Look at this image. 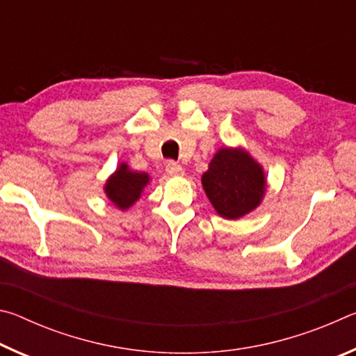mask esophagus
Segmentation results:
<instances>
[{"label": "esophagus", "mask_w": 356, "mask_h": 356, "mask_svg": "<svg viewBox=\"0 0 356 356\" xmlns=\"http://www.w3.org/2000/svg\"><path fill=\"white\" fill-rule=\"evenodd\" d=\"M166 172L170 174V176H182L184 174V168L180 166L177 161H172L170 160L166 163Z\"/></svg>", "instance_id": "1"}]
</instances>
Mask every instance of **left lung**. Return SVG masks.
Here are the masks:
<instances>
[{
	"label": "left lung",
	"instance_id": "obj_1",
	"mask_svg": "<svg viewBox=\"0 0 356 356\" xmlns=\"http://www.w3.org/2000/svg\"><path fill=\"white\" fill-rule=\"evenodd\" d=\"M202 186L222 218L237 220L251 212L265 193L262 168L242 149H221L202 176Z\"/></svg>",
	"mask_w": 356,
	"mask_h": 356
}]
</instances>
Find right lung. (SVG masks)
<instances>
[{
    "mask_svg": "<svg viewBox=\"0 0 356 356\" xmlns=\"http://www.w3.org/2000/svg\"><path fill=\"white\" fill-rule=\"evenodd\" d=\"M149 184V176L146 172H134L129 166L122 163L119 170L108 179L105 185V193L111 202L119 209H129L138 197L141 196L144 186Z\"/></svg>",
    "mask_w": 356,
    "mask_h": 356,
    "instance_id": "right-lung-1",
    "label": "right lung"
}]
</instances>
